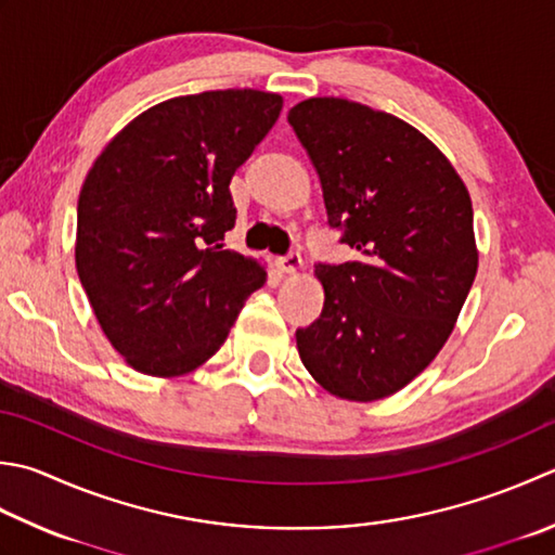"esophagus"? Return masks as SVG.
Masks as SVG:
<instances>
[{
    "instance_id": "obj_1",
    "label": "esophagus",
    "mask_w": 555,
    "mask_h": 555,
    "mask_svg": "<svg viewBox=\"0 0 555 555\" xmlns=\"http://www.w3.org/2000/svg\"><path fill=\"white\" fill-rule=\"evenodd\" d=\"M276 267L281 274H298V271L302 269V257L298 253H291L286 257H279L276 259Z\"/></svg>"
}]
</instances>
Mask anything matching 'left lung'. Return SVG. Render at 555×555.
<instances>
[{"label": "left lung", "instance_id": "1", "mask_svg": "<svg viewBox=\"0 0 555 555\" xmlns=\"http://www.w3.org/2000/svg\"><path fill=\"white\" fill-rule=\"evenodd\" d=\"M322 182L332 228L356 262L318 264L324 308L296 332L302 365L330 395L399 392L448 341L474 284V209L457 170L416 127L346 98L288 111Z\"/></svg>", "mask_w": 555, "mask_h": 555}]
</instances>
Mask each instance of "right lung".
Masks as SVG:
<instances>
[{
  "instance_id": "right-lung-1",
  "label": "right lung",
  "mask_w": 555,
  "mask_h": 555,
  "mask_svg": "<svg viewBox=\"0 0 555 555\" xmlns=\"http://www.w3.org/2000/svg\"><path fill=\"white\" fill-rule=\"evenodd\" d=\"M284 98L204 91L134 117L83 180L76 271L98 324L134 371L176 377L221 349L267 271L223 249L228 184L279 119Z\"/></svg>"
}]
</instances>
